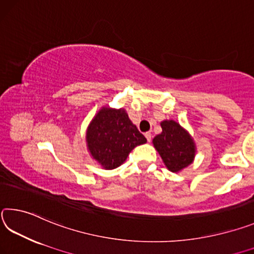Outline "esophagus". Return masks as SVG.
<instances>
[{
	"label": "esophagus",
	"instance_id": "1",
	"mask_svg": "<svg viewBox=\"0 0 254 254\" xmlns=\"http://www.w3.org/2000/svg\"><path fill=\"white\" fill-rule=\"evenodd\" d=\"M145 137H146L147 142H151V139H152V134H151V132H146V134H145Z\"/></svg>",
	"mask_w": 254,
	"mask_h": 254
}]
</instances>
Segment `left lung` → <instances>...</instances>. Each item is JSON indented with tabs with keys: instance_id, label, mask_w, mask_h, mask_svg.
I'll return each instance as SVG.
<instances>
[{
	"instance_id": "1",
	"label": "left lung",
	"mask_w": 254,
	"mask_h": 254,
	"mask_svg": "<svg viewBox=\"0 0 254 254\" xmlns=\"http://www.w3.org/2000/svg\"><path fill=\"white\" fill-rule=\"evenodd\" d=\"M162 132L153 139V145L171 172H180L193 162L196 154L192 137L174 120L161 123Z\"/></svg>"
}]
</instances>
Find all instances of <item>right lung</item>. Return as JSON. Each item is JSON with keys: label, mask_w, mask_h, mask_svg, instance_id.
Segmentation results:
<instances>
[{"label": "right lung", "mask_w": 254, "mask_h": 254, "mask_svg": "<svg viewBox=\"0 0 254 254\" xmlns=\"http://www.w3.org/2000/svg\"><path fill=\"white\" fill-rule=\"evenodd\" d=\"M145 143L146 138L130 122L125 109L103 107L86 130L90 154L106 170L118 168L132 149Z\"/></svg>", "instance_id": "obj_1"}]
</instances>
